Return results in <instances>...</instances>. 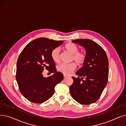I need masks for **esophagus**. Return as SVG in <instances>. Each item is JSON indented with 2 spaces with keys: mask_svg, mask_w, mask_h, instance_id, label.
<instances>
[{
  "mask_svg": "<svg viewBox=\"0 0 126 126\" xmlns=\"http://www.w3.org/2000/svg\"><path fill=\"white\" fill-rule=\"evenodd\" d=\"M63 76H64V78H66L67 76H66V75H64H64H63Z\"/></svg>",
  "mask_w": 126,
  "mask_h": 126,
  "instance_id": "34e87169",
  "label": "esophagus"
}]
</instances>
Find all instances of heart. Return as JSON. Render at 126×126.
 <instances>
[{"label": "heart", "instance_id": "heart-1", "mask_svg": "<svg viewBox=\"0 0 126 126\" xmlns=\"http://www.w3.org/2000/svg\"><path fill=\"white\" fill-rule=\"evenodd\" d=\"M65 48L70 54L72 55V60L78 65L82 64L86 59V54L83 52H79V48L74 43H69L65 45ZM51 57L55 63H59L60 61V48L56 47L52 49L51 52ZM76 68V65L75 63H61L57 66V70L64 75H69L73 72Z\"/></svg>", "mask_w": 126, "mask_h": 126}]
</instances>
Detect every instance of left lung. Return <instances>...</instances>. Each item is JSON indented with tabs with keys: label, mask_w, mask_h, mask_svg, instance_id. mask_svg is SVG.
<instances>
[{
	"label": "left lung",
	"mask_w": 126,
	"mask_h": 126,
	"mask_svg": "<svg viewBox=\"0 0 126 126\" xmlns=\"http://www.w3.org/2000/svg\"><path fill=\"white\" fill-rule=\"evenodd\" d=\"M72 42L84 48L86 59L76 73L79 77H72L74 82L69 87L70 94L79 103L89 105L98 100L107 84L108 57L101 46L91 40L77 39Z\"/></svg>",
	"instance_id": "1"
}]
</instances>
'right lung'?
<instances>
[{
    "label": "right lung",
    "mask_w": 126,
    "mask_h": 126,
    "mask_svg": "<svg viewBox=\"0 0 126 126\" xmlns=\"http://www.w3.org/2000/svg\"><path fill=\"white\" fill-rule=\"evenodd\" d=\"M63 41L39 38L30 42L20 54L16 65V79L21 94L31 102L40 104L51 97L55 87L63 79V75L57 71L51 52ZM44 68L53 75L45 78Z\"/></svg>",
    "instance_id": "1"
}]
</instances>
